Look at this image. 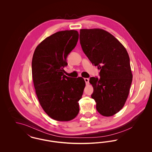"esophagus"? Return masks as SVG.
I'll return each instance as SVG.
<instances>
[{
  "label": "esophagus",
  "mask_w": 152,
  "mask_h": 152,
  "mask_svg": "<svg viewBox=\"0 0 152 152\" xmlns=\"http://www.w3.org/2000/svg\"><path fill=\"white\" fill-rule=\"evenodd\" d=\"M84 80H85V81H86V84H89V78H84Z\"/></svg>",
  "instance_id": "34e87169"
}]
</instances>
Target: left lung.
Masks as SVG:
<instances>
[{"label":"left lung","instance_id":"1","mask_svg":"<svg viewBox=\"0 0 152 152\" xmlns=\"http://www.w3.org/2000/svg\"><path fill=\"white\" fill-rule=\"evenodd\" d=\"M80 42L87 58L100 70V78L89 80L96 109L102 116H113L123 108L129 93L133 76L129 55L115 36L103 29H80Z\"/></svg>","mask_w":152,"mask_h":152}]
</instances>
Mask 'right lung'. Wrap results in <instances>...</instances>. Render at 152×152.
Returning <instances> with one entry per match:
<instances>
[{
  "mask_svg": "<svg viewBox=\"0 0 152 152\" xmlns=\"http://www.w3.org/2000/svg\"><path fill=\"white\" fill-rule=\"evenodd\" d=\"M79 33L59 31L36 47L32 60V78L39 101L45 112L57 121H69L79 112L86 83L83 78L64 75L66 58L76 47Z\"/></svg>",
  "mask_w": 152,
  "mask_h": 152,
  "instance_id": "1",
  "label": "right lung"
}]
</instances>
